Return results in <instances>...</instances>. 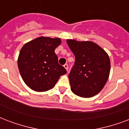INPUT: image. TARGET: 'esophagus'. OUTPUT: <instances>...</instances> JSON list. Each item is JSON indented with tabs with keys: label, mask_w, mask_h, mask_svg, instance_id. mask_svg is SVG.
<instances>
[{
	"label": "esophagus",
	"mask_w": 129,
	"mask_h": 129,
	"mask_svg": "<svg viewBox=\"0 0 129 129\" xmlns=\"http://www.w3.org/2000/svg\"><path fill=\"white\" fill-rule=\"evenodd\" d=\"M64 67L65 68L67 71H68V64H65L64 65Z\"/></svg>",
	"instance_id": "obj_1"
}]
</instances>
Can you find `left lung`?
I'll use <instances>...</instances> for the list:
<instances>
[{
	"label": "left lung",
	"instance_id": "8db88e82",
	"mask_svg": "<svg viewBox=\"0 0 129 129\" xmlns=\"http://www.w3.org/2000/svg\"><path fill=\"white\" fill-rule=\"evenodd\" d=\"M67 43L75 56V64L69 75L71 91L82 98L94 96L102 89L109 77V56L93 42L67 40Z\"/></svg>",
	"mask_w": 129,
	"mask_h": 129
}]
</instances>
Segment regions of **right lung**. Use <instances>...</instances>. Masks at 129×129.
<instances>
[{"mask_svg":"<svg viewBox=\"0 0 129 129\" xmlns=\"http://www.w3.org/2000/svg\"><path fill=\"white\" fill-rule=\"evenodd\" d=\"M61 43L58 38L39 37L22 47L18 57L19 73L23 80L33 90L39 92L53 88L67 71L58 64L54 52Z\"/></svg>","mask_w":129,"mask_h":129,"instance_id":"1","label":"right lung"}]
</instances>
